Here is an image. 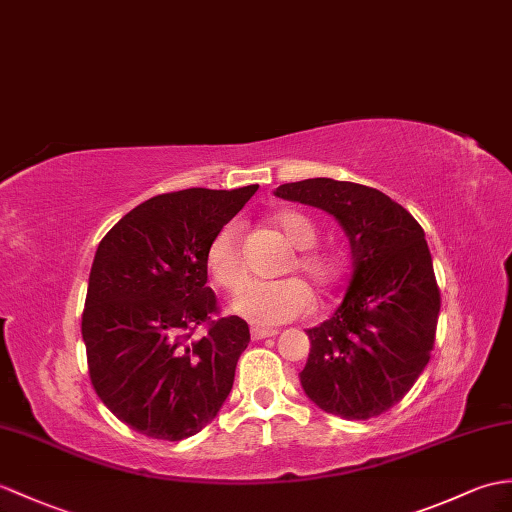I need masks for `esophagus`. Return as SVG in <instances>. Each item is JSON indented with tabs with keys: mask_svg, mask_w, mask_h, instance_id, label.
Segmentation results:
<instances>
[{
	"mask_svg": "<svg viewBox=\"0 0 512 512\" xmlns=\"http://www.w3.org/2000/svg\"><path fill=\"white\" fill-rule=\"evenodd\" d=\"M277 334H279V329H270V327H251V338H253V340L275 338Z\"/></svg>",
	"mask_w": 512,
	"mask_h": 512,
	"instance_id": "34e87169",
	"label": "esophagus"
}]
</instances>
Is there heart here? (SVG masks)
<instances>
[{
	"mask_svg": "<svg viewBox=\"0 0 512 512\" xmlns=\"http://www.w3.org/2000/svg\"><path fill=\"white\" fill-rule=\"evenodd\" d=\"M275 227L285 237V242L301 251L294 259V266L310 279L316 288L327 290L340 279V259L329 253H316L312 248L318 242L314 222L299 211H281L275 218ZM207 266L211 277L224 290L237 292L246 281V268L240 253V233L235 224L222 227L209 244ZM312 292L301 279L281 281H255L235 296L233 312L251 320L257 327H275L288 320L303 316L312 310Z\"/></svg>",
	"mask_w": 512,
	"mask_h": 512,
	"instance_id": "b5f03b06",
	"label": "heart"
}]
</instances>
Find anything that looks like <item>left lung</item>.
<instances>
[{"label": "left lung", "instance_id": "1", "mask_svg": "<svg viewBox=\"0 0 512 512\" xmlns=\"http://www.w3.org/2000/svg\"><path fill=\"white\" fill-rule=\"evenodd\" d=\"M275 196L329 213L353 259L338 310L305 329V395L347 421L377 417L414 386L434 349L441 294L421 224L379 189L334 178L285 183Z\"/></svg>", "mask_w": 512, "mask_h": 512}]
</instances>
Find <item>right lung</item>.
Returning a JSON list of instances; mask_svg holds the SVG:
<instances>
[{
  "label": "right lung",
  "mask_w": 512,
  "mask_h": 512,
  "mask_svg": "<svg viewBox=\"0 0 512 512\" xmlns=\"http://www.w3.org/2000/svg\"><path fill=\"white\" fill-rule=\"evenodd\" d=\"M259 185L192 187L128 211L95 251L82 312L91 384L135 432L183 441L216 419L251 342L246 320L218 312L207 251ZM208 323V334L193 329Z\"/></svg>",
  "instance_id": "1"
}]
</instances>
